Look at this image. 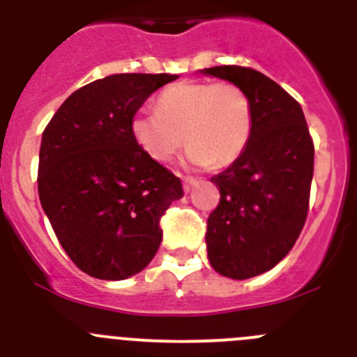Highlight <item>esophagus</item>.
Masks as SVG:
<instances>
[{
	"label": "esophagus",
	"mask_w": 357,
	"mask_h": 357,
	"mask_svg": "<svg viewBox=\"0 0 357 357\" xmlns=\"http://www.w3.org/2000/svg\"><path fill=\"white\" fill-rule=\"evenodd\" d=\"M197 183L199 181L195 178H190V176H186V178H183V190H185L186 194H188L190 190L194 188V186L197 185Z\"/></svg>",
	"instance_id": "esophagus-1"
}]
</instances>
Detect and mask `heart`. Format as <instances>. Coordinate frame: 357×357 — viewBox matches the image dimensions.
Segmentation results:
<instances>
[{"label":"heart","instance_id":"1","mask_svg":"<svg viewBox=\"0 0 357 357\" xmlns=\"http://www.w3.org/2000/svg\"><path fill=\"white\" fill-rule=\"evenodd\" d=\"M156 109L130 119L133 141L156 162H169L186 141V163L224 167L245 151L254 128L252 102L232 82H176L160 93Z\"/></svg>","mask_w":357,"mask_h":357}]
</instances>
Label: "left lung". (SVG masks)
I'll return each mask as SVG.
<instances>
[{"label": "left lung", "instance_id": "left-lung-1", "mask_svg": "<svg viewBox=\"0 0 357 357\" xmlns=\"http://www.w3.org/2000/svg\"><path fill=\"white\" fill-rule=\"evenodd\" d=\"M201 73L238 84L254 107L245 151L211 178L220 188V204L206 231L211 268L227 278L246 280L275 268L305 225L314 142L301 105L264 73L234 65Z\"/></svg>", "mask_w": 357, "mask_h": 357}]
</instances>
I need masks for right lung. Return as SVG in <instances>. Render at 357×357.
<instances>
[{"instance_id":"obj_1","label":"right lung","mask_w":357,"mask_h":357,"mask_svg":"<svg viewBox=\"0 0 357 357\" xmlns=\"http://www.w3.org/2000/svg\"><path fill=\"white\" fill-rule=\"evenodd\" d=\"M176 79L114 73L93 81L72 93L43 130L40 204L73 264L93 278L141 273L162 243L160 218L183 197L179 178L130 132L148 96Z\"/></svg>"}]
</instances>
